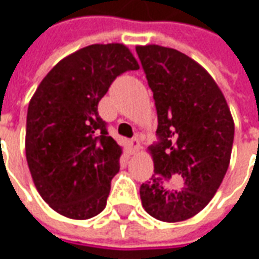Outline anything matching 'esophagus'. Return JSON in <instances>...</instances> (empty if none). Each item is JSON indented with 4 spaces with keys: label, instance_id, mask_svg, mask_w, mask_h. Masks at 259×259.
Here are the masks:
<instances>
[{
    "label": "esophagus",
    "instance_id": "1",
    "mask_svg": "<svg viewBox=\"0 0 259 259\" xmlns=\"http://www.w3.org/2000/svg\"><path fill=\"white\" fill-rule=\"evenodd\" d=\"M130 147H132V150H133V152H137L139 150H140V139L136 136V137H133L132 140H130Z\"/></svg>",
    "mask_w": 259,
    "mask_h": 259
}]
</instances>
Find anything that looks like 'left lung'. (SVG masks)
I'll return each instance as SVG.
<instances>
[{"instance_id":"left-lung-1","label":"left lung","mask_w":259,"mask_h":259,"mask_svg":"<svg viewBox=\"0 0 259 259\" xmlns=\"http://www.w3.org/2000/svg\"><path fill=\"white\" fill-rule=\"evenodd\" d=\"M136 53L158 115V143L148 147L155 175L141 185V204L158 221H186L205 208L226 175L233 118L215 80L194 59L155 44L137 46Z\"/></svg>"}]
</instances>
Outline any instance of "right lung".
Here are the masks:
<instances>
[{
    "instance_id": "add662e5",
    "label": "right lung",
    "mask_w": 259,
    "mask_h": 259,
    "mask_svg": "<svg viewBox=\"0 0 259 259\" xmlns=\"http://www.w3.org/2000/svg\"><path fill=\"white\" fill-rule=\"evenodd\" d=\"M139 64L123 44H93L59 61L27 108L26 159L42 200L70 219L107 205L122 148L98 115V102L119 74Z\"/></svg>"
}]
</instances>
